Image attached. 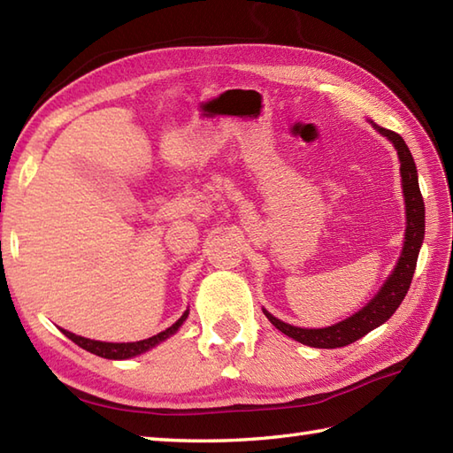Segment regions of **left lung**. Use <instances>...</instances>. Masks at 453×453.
I'll return each mask as SVG.
<instances>
[{
    "label": "left lung",
    "instance_id": "1",
    "mask_svg": "<svg viewBox=\"0 0 453 453\" xmlns=\"http://www.w3.org/2000/svg\"><path fill=\"white\" fill-rule=\"evenodd\" d=\"M373 128L378 130L381 136H386L397 150V156L401 161V179H403V192H405V204H407V229H405V245H403V253L395 271L383 284L380 294L373 300L362 307L358 313H354L349 319L336 323L333 326H325V329H300V326L288 325L274 315L265 311L278 331L292 336L294 341L313 346V349H339L354 341L362 339L375 326L386 323L389 317L397 311L401 302L405 300L409 292V286L412 280L417 268V258L425 239V200H422L420 188H418V177L415 159H412L411 151L407 148L405 140L399 134L391 132L388 128H381L378 124L372 122Z\"/></svg>",
    "mask_w": 453,
    "mask_h": 453
}]
</instances>
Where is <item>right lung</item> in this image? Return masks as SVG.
<instances>
[{"instance_id":"add662e5","label":"right lung","mask_w":453,"mask_h":453,"mask_svg":"<svg viewBox=\"0 0 453 453\" xmlns=\"http://www.w3.org/2000/svg\"><path fill=\"white\" fill-rule=\"evenodd\" d=\"M187 317H188V311L182 313L179 319L169 326V329L153 334V336H150V339L136 341V342H101V341L85 339V336H78V334H73L70 331H64V329H62V333L67 336V339L73 341L78 346H81V349H85L91 354H97V356H101V358L124 360V358H132V356H138L142 352H146V350L153 349L156 344H159L161 341H165L167 336H171L173 333H177V329L182 325V321L187 319Z\"/></svg>"}]
</instances>
